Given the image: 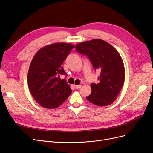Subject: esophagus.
<instances>
[{
    "mask_svg": "<svg viewBox=\"0 0 153 153\" xmlns=\"http://www.w3.org/2000/svg\"><path fill=\"white\" fill-rule=\"evenodd\" d=\"M74 87H75V89H80V88L82 87L81 85H74Z\"/></svg>",
    "mask_w": 153,
    "mask_h": 153,
    "instance_id": "esophagus-1",
    "label": "esophagus"
}]
</instances>
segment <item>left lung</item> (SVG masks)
Masks as SVG:
<instances>
[{
    "label": "left lung",
    "instance_id": "1",
    "mask_svg": "<svg viewBox=\"0 0 153 153\" xmlns=\"http://www.w3.org/2000/svg\"><path fill=\"white\" fill-rule=\"evenodd\" d=\"M76 50L86 55L95 70L101 72L98 84H91L92 92L86 97L87 100L98 106L112 103L124 82L125 70L121 55L112 45L100 39L78 43Z\"/></svg>",
    "mask_w": 153,
    "mask_h": 153
}]
</instances>
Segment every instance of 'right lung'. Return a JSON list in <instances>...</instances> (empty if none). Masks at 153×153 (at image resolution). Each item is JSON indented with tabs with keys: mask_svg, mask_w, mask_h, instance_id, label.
<instances>
[{
	"mask_svg": "<svg viewBox=\"0 0 153 153\" xmlns=\"http://www.w3.org/2000/svg\"><path fill=\"white\" fill-rule=\"evenodd\" d=\"M75 46L57 43L45 46L37 52L30 64L27 82L34 100L46 108H56L71 93L70 86L60 75H65L62 64Z\"/></svg>",
	"mask_w": 153,
	"mask_h": 153,
	"instance_id": "add662e5",
	"label": "right lung"
}]
</instances>
